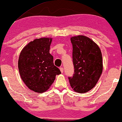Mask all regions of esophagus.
<instances>
[{
  "label": "esophagus",
  "instance_id": "esophagus-1",
  "mask_svg": "<svg viewBox=\"0 0 122 122\" xmlns=\"http://www.w3.org/2000/svg\"><path fill=\"white\" fill-rule=\"evenodd\" d=\"M60 71H61V73H63V71H64V69H63V68L62 67H61V68H60Z\"/></svg>",
  "mask_w": 122,
  "mask_h": 122
}]
</instances>
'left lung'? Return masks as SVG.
<instances>
[{
  "label": "left lung",
  "mask_w": 122,
  "mask_h": 122,
  "mask_svg": "<svg viewBox=\"0 0 122 122\" xmlns=\"http://www.w3.org/2000/svg\"><path fill=\"white\" fill-rule=\"evenodd\" d=\"M71 41L74 71L68 79L75 92L84 93L94 87L101 76L102 55L98 45L87 36H73Z\"/></svg>",
  "instance_id": "obj_1"
}]
</instances>
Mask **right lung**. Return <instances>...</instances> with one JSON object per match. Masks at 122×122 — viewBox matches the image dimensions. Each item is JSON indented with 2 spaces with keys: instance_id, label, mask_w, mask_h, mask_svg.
Here are the masks:
<instances>
[{
  "instance_id": "add662e5",
  "label": "right lung",
  "mask_w": 122,
  "mask_h": 122,
  "mask_svg": "<svg viewBox=\"0 0 122 122\" xmlns=\"http://www.w3.org/2000/svg\"><path fill=\"white\" fill-rule=\"evenodd\" d=\"M52 38H41L28 43L21 51L18 61L20 77L28 88L41 93L49 89L61 74L49 53Z\"/></svg>"
}]
</instances>
